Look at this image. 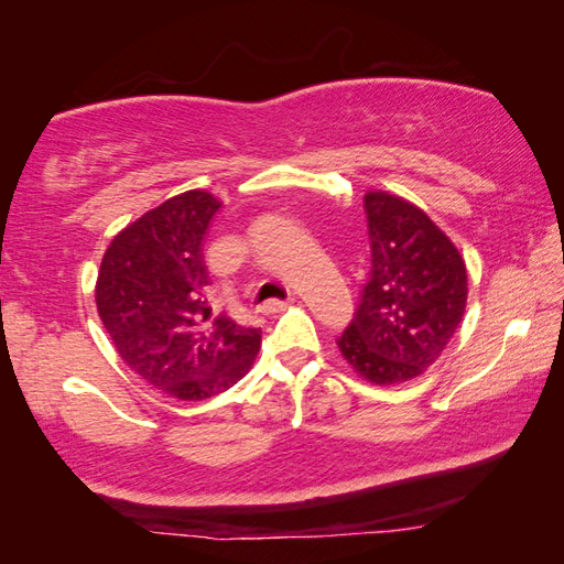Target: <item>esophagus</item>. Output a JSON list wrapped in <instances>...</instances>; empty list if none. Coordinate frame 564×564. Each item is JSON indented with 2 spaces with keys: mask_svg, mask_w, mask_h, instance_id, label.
<instances>
[{
  "mask_svg": "<svg viewBox=\"0 0 564 564\" xmlns=\"http://www.w3.org/2000/svg\"><path fill=\"white\" fill-rule=\"evenodd\" d=\"M293 301H295V299H289V301H269V303H263V313H279V311H285Z\"/></svg>",
  "mask_w": 564,
  "mask_h": 564,
  "instance_id": "1",
  "label": "esophagus"
}]
</instances>
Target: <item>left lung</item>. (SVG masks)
Here are the masks:
<instances>
[{
	"label": "left lung",
	"instance_id": "left-lung-1",
	"mask_svg": "<svg viewBox=\"0 0 564 564\" xmlns=\"http://www.w3.org/2000/svg\"><path fill=\"white\" fill-rule=\"evenodd\" d=\"M362 206L373 263L338 350L368 383L400 386L423 376L463 323L467 269L445 231L403 196L368 191Z\"/></svg>",
	"mask_w": 564,
	"mask_h": 564
}]
</instances>
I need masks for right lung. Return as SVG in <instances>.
I'll use <instances>...</instances> for the list:
<instances>
[{"instance_id": "right-lung-1", "label": "right lung", "mask_w": 564, "mask_h": 564, "mask_svg": "<svg viewBox=\"0 0 564 564\" xmlns=\"http://www.w3.org/2000/svg\"><path fill=\"white\" fill-rule=\"evenodd\" d=\"M221 202L202 188L171 196L111 238L99 265L97 311L121 360L176 400H206L251 370L261 330L208 301L204 236Z\"/></svg>"}]
</instances>
